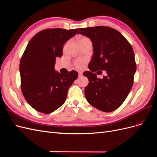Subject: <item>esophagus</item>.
Here are the masks:
<instances>
[{
  "label": "esophagus",
  "mask_w": 157,
  "mask_h": 157,
  "mask_svg": "<svg viewBox=\"0 0 157 157\" xmlns=\"http://www.w3.org/2000/svg\"><path fill=\"white\" fill-rule=\"evenodd\" d=\"M82 76V72H78V77H81Z\"/></svg>",
  "instance_id": "34e87169"
}]
</instances>
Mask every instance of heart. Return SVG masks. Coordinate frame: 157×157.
<instances>
[{"label": "heart", "mask_w": 157, "mask_h": 157, "mask_svg": "<svg viewBox=\"0 0 157 157\" xmlns=\"http://www.w3.org/2000/svg\"><path fill=\"white\" fill-rule=\"evenodd\" d=\"M82 40H90L86 36H82L78 39V42L82 41ZM86 63H87V60L86 59H78L75 61L74 65L77 69H81L84 67Z\"/></svg>", "instance_id": "heart-1"}]
</instances>
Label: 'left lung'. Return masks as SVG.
<instances>
[{"label":"left lung","instance_id":"1","mask_svg":"<svg viewBox=\"0 0 157 157\" xmlns=\"http://www.w3.org/2000/svg\"><path fill=\"white\" fill-rule=\"evenodd\" d=\"M90 38L94 56L83 73L89 83L84 94L88 103L103 112H111L124 101L134 84L136 71L134 52L130 42L117 30L106 26L80 28L78 34ZM108 75L98 79L95 72Z\"/></svg>","mask_w":157,"mask_h":157}]
</instances>
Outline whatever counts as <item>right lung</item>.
Segmentation results:
<instances>
[{
    "label": "right lung",
    "instance_id": "1",
    "mask_svg": "<svg viewBox=\"0 0 157 157\" xmlns=\"http://www.w3.org/2000/svg\"><path fill=\"white\" fill-rule=\"evenodd\" d=\"M78 29H46L28 43L20 63L21 90L25 100L36 111L48 114L63 105L68 89L78 77L71 71L66 75L56 72L57 57L62 56L63 45Z\"/></svg>",
    "mask_w": 157,
    "mask_h": 157
}]
</instances>
